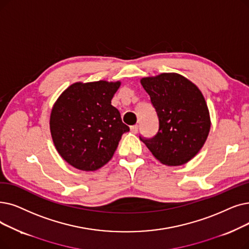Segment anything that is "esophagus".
<instances>
[{
    "instance_id": "1",
    "label": "esophagus",
    "mask_w": 249,
    "mask_h": 249,
    "mask_svg": "<svg viewBox=\"0 0 249 249\" xmlns=\"http://www.w3.org/2000/svg\"><path fill=\"white\" fill-rule=\"evenodd\" d=\"M130 130L133 132V133H137L138 131V125H133L130 127Z\"/></svg>"
}]
</instances>
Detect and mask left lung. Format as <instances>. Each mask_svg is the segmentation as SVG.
Returning a JSON list of instances; mask_svg holds the SVG:
<instances>
[{
  "instance_id": "8db88e82",
  "label": "left lung",
  "mask_w": 249,
  "mask_h": 249,
  "mask_svg": "<svg viewBox=\"0 0 249 249\" xmlns=\"http://www.w3.org/2000/svg\"><path fill=\"white\" fill-rule=\"evenodd\" d=\"M159 118L151 138L140 135L154 157L167 166H180L196 156L208 138L211 119L201 91L176 73L140 80Z\"/></svg>"
}]
</instances>
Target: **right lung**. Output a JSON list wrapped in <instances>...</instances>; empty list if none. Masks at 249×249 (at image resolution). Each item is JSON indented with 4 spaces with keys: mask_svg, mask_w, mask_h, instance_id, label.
<instances>
[{
    "mask_svg": "<svg viewBox=\"0 0 249 249\" xmlns=\"http://www.w3.org/2000/svg\"><path fill=\"white\" fill-rule=\"evenodd\" d=\"M120 82L74 83L53 105L50 128L60 156L74 168L98 170L109 161L129 127L111 101Z\"/></svg>",
    "mask_w": 249,
    "mask_h": 249,
    "instance_id": "obj_1",
    "label": "right lung"
}]
</instances>
